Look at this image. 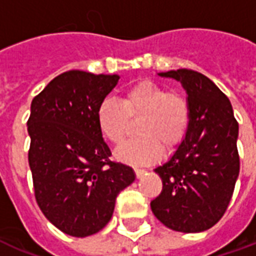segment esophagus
Masks as SVG:
<instances>
[{"label": "esophagus", "instance_id": "34e87169", "mask_svg": "<svg viewBox=\"0 0 256 256\" xmlns=\"http://www.w3.org/2000/svg\"><path fill=\"white\" fill-rule=\"evenodd\" d=\"M134 172H136V176L140 178V177H142V176L145 174V169H141V168H134Z\"/></svg>", "mask_w": 256, "mask_h": 256}]
</instances>
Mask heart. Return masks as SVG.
I'll return each instance as SVG.
<instances>
[{
    "instance_id": "b5f03b06",
    "label": "heart",
    "mask_w": 256,
    "mask_h": 256,
    "mask_svg": "<svg viewBox=\"0 0 256 256\" xmlns=\"http://www.w3.org/2000/svg\"><path fill=\"white\" fill-rule=\"evenodd\" d=\"M138 136L116 150V158L128 164H150L184 141L190 124V104L178 92L166 90L152 80L132 83L120 92V100L104 99L98 107L99 130L112 145L126 136L128 120L138 118Z\"/></svg>"
}]
</instances>
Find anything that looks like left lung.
Segmentation results:
<instances>
[{
  "label": "left lung",
  "mask_w": 256,
  "mask_h": 256,
  "mask_svg": "<svg viewBox=\"0 0 256 256\" xmlns=\"http://www.w3.org/2000/svg\"><path fill=\"white\" fill-rule=\"evenodd\" d=\"M160 75L182 83L190 124L170 160L154 169L162 190L150 206L170 230L206 231L223 218L235 189L240 169L239 124L227 95L206 75L186 68Z\"/></svg>",
  "instance_id": "1"
}]
</instances>
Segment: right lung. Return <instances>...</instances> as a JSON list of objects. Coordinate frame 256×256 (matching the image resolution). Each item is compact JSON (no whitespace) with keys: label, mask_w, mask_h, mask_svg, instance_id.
Listing matches in <instances>:
<instances>
[{"label":"right lung","mask_w":256,"mask_h":256,"mask_svg":"<svg viewBox=\"0 0 256 256\" xmlns=\"http://www.w3.org/2000/svg\"><path fill=\"white\" fill-rule=\"evenodd\" d=\"M118 75L67 71L33 98L28 120L34 198L46 219L67 235H94L110 222L118 193L136 178L111 161L96 120Z\"/></svg>","instance_id":"1"}]
</instances>
